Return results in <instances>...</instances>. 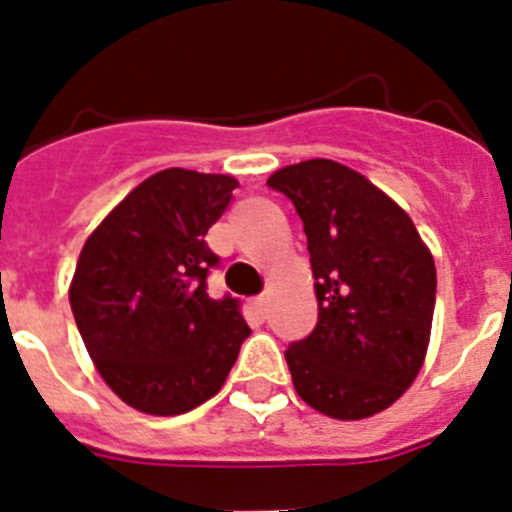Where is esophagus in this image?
<instances>
[{
  "mask_svg": "<svg viewBox=\"0 0 512 512\" xmlns=\"http://www.w3.org/2000/svg\"><path fill=\"white\" fill-rule=\"evenodd\" d=\"M266 307H269V300H266L264 295H261V297H256V300H253V310L259 312L261 318H264V315H266Z\"/></svg>",
  "mask_w": 512,
  "mask_h": 512,
  "instance_id": "34e87169",
  "label": "esophagus"
}]
</instances>
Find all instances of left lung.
<instances>
[{
	"instance_id": "1",
	"label": "left lung",
	"mask_w": 512,
	"mask_h": 512,
	"mask_svg": "<svg viewBox=\"0 0 512 512\" xmlns=\"http://www.w3.org/2000/svg\"><path fill=\"white\" fill-rule=\"evenodd\" d=\"M307 235L318 325L284 351L302 400L338 420L382 413L423 366L436 266L408 212L366 176L310 158L269 176Z\"/></svg>"
}]
</instances>
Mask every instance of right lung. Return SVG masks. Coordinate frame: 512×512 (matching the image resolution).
I'll return each instance as SVG.
<instances>
[{
	"instance_id": "right-lung-1",
	"label": "right lung",
	"mask_w": 512,
	"mask_h": 512,
	"mask_svg": "<svg viewBox=\"0 0 512 512\" xmlns=\"http://www.w3.org/2000/svg\"><path fill=\"white\" fill-rule=\"evenodd\" d=\"M238 187L233 176H148L81 248L71 312L97 372L130 408L182 415L225 384L251 328L241 302L207 295L217 256L205 235Z\"/></svg>"
}]
</instances>
